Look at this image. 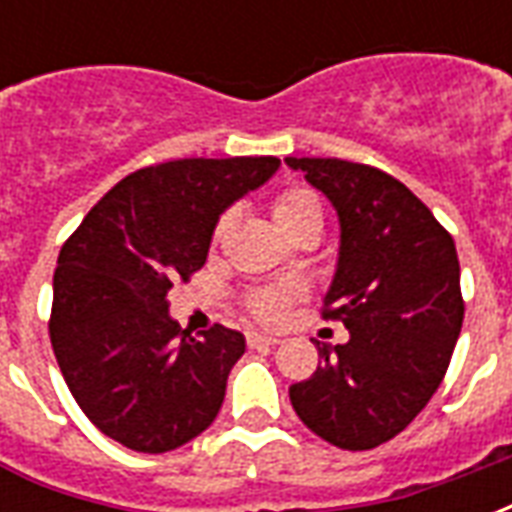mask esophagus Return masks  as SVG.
<instances>
[{"label":"esophagus","mask_w":512,"mask_h":512,"mask_svg":"<svg viewBox=\"0 0 512 512\" xmlns=\"http://www.w3.org/2000/svg\"><path fill=\"white\" fill-rule=\"evenodd\" d=\"M246 343H249V348H274L279 340H277V337H271V334L249 332V334H246Z\"/></svg>","instance_id":"esophagus-1"}]
</instances>
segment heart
Here are the masks:
<instances>
[{
	"label": "heart",
	"mask_w": 512,
	"mask_h": 512,
	"mask_svg": "<svg viewBox=\"0 0 512 512\" xmlns=\"http://www.w3.org/2000/svg\"><path fill=\"white\" fill-rule=\"evenodd\" d=\"M271 213H274V222L282 233L296 230L301 224H323L321 202L307 189L282 191L271 205ZM293 293H296L293 288H260L249 296V310L260 321L274 323L282 318L285 304Z\"/></svg>",
	"instance_id": "obj_1"
}]
</instances>
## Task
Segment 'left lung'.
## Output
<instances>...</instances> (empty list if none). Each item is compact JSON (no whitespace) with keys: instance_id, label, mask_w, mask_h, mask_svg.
Returning a JSON list of instances; mask_svg holds the SVG:
<instances>
[{"instance_id":"8db88e82","label":"left lung","mask_w":512,"mask_h":512,"mask_svg":"<svg viewBox=\"0 0 512 512\" xmlns=\"http://www.w3.org/2000/svg\"><path fill=\"white\" fill-rule=\"evenodd\" d=\"M332 202L340 249L326 315L348 343H318V370L290 386L299 419L340 450L395 439L428 406L463 323L452 235L381 169L340 158H285Z\"/></svg>"}]
</instances>
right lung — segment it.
I'll return each instance as SVG.
<instances>
[{
    "label": "right lung",
    "instance_id": "add662e5",
    "mask_svg": "<svg viewBox=\"0 0 512 512\" xmlns=\"http://www.w3.org/2000/svg\"><path fill=\"white\" fill-rule=\"evenodd\" d=\"M279 158H180L131 172L62 246L51 348L87 419L134 452H169L222 408L244 334L189 337L172 282L205 266L222 213L277 175Z\"/></svg>",
    "mask_w": 512,
    "mask_h": 512
}]
</instances>
